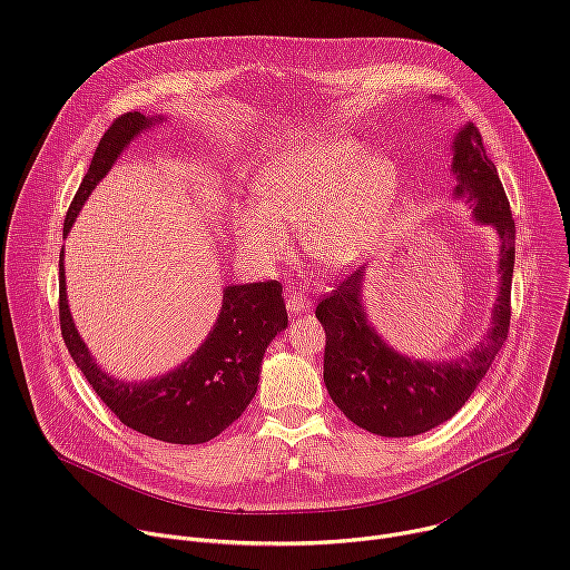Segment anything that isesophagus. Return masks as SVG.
Here are the masks:
<instances>
[{"label":"esophagus","mask_w":570,"mask_h":570,"mask_svg":"<svg viewBox=\"0 0 570 570\" xmlns=\"http://www.w3.org/2000/svg\"><path fill=\"white\" fill-rule=\"evenodd\" d=\"M285 305H287V312H289L292 316H296V314H303V312H307V309L312 307L309 298H307L305 294H301V292H294V289H287V296H285Z\"/></svg>","instance_id":"esophagus-1"}]
</instances>
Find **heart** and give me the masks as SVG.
<instances>
[{
  "mask_svg": "<svg viewBox=\"0 0 570 570\" xmlns=\"http://www.w3.org/2000/svg\"><path fill=\"white\" fill-rule=\"evenodd\" d=\"M400 177L384 157L355 144L323 139L272 157L256 177L258 204L236 213L240 245L272 265L289 249L283 224L303 229L307 258L327 272L346 269L380 232L397 197Z\"/></svg>",
  "mask_w": 570,
  "mask_h": 570,
  "instance_id": "b5f03b06",
  "label": "heart"
}]
</instances>
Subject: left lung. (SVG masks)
<instances>
[{"label":"left lung","instance_id":"8db88e82","mask_svg":"<svg viewBox=\"0 0 570 570\" xmlns=\"http://www.w3.org/2000/svg\"><path fill=\"white\" fill-rule=\"evenodd\" d=\"M451 150V168L459 179L453 195L465 197L474 219L492 226L499 236V296L479 348L451 362L397 353L364 312L366 267L346 276L316 305V318L325 327L323 382L332 402L351 422L384 438L417 435L456 415L490 371L510 327L517 234L510 202L474 124L461 128Z\"/></svg>","mask_w":570,"mask_h":570}]
</instances>
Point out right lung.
Here are the masks:
<instances>
[{
    "label": "right lung",
    "mask_w": 570,
    "mask_h": 570,
    "mask_svg": "<svg viewBox=\"0 0 570 570\" xmlns=\"http://www.w3.org/2000/svg\"><path fill=\"white\" fill-rule=\"evenodd\" d=\"M159 121L161 117L150 119L141 111H128L109 126L67 210L65 236L114 161L135 137ZM60 327L71 360L126 426L170 444H199L219 435L249 406L269 341L287 327V309L278 281L224 287L213 330L181 366L146 382L114 380L96 366L73 325L60 258Z\"/></svg>",
    "instance_id": "add662e5"
}]
</instances>
